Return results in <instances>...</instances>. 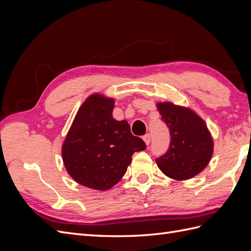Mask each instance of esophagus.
<instances>
[{
    "instance_id": "34e87169",
    "label": "esophagus",
    "mask_w": 251,
    "mask_h": 251,
    "mask_svg": "<svg viewBox=\"0 0 251 251\" xmlns=\"http://www.w3.org/2000/svg\"><path fill=\"white\" fill-rule=\"evenodd\" d=\"M143 140L144 142H146L147 146H149V144L151 143V135L150 134H146L143 136Z\"/></svg>"
}]
</instances>
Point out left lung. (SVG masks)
<instances>
[{
  "label": "left lung",
  "instance_id": "left-lung-1",
  "mask_svg": "<svg viewBox=\"0 0 251 251\" xmlns=\"http://www.w3.org/2000/svg\"><path fill=\"white\" fill-rule=\"evenodd\" d=\"M157 108L171 135L168 151L156 159L158 168L175 180L195 177L206 168L214 149L205 123L194 111L171 102H159Z\"/></svg>",
  "mask_w": 251,
  "mask_h": 251
}]
</instances>
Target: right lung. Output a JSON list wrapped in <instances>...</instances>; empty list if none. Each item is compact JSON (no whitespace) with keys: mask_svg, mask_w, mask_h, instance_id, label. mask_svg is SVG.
Wrapping results in <instances>:
<instances>
[{"mask_svg":"<svg viewBox=\"0 0 251 251\" xmlns=\"http://www.w3.org/2000/svg\"><path fill=\"white\" fill-rule=\"evenodd\" d=\"M114 100L91 95L79 108L64 141L67 172L77 183L107 191L124 177L135 151L144 141L131 133L127 121L114 119Z\"/></svg>","mask_w":251,"mask_h":251,"instance_id":"right-lung-1","label":"right lung"}]
</instances>
